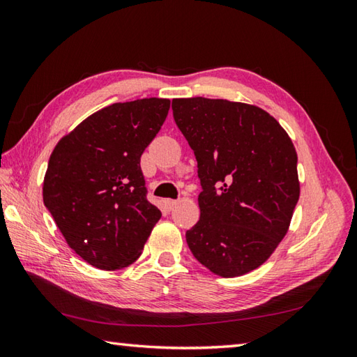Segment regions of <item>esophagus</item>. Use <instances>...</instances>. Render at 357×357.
Returning <instances> with one entry per match:
<instances>
[{
    "label": "esophagus",
    "mask_w": 357,
    "mask_h": 357,
    "mask_svg": "<svg viewBox=\"0 0 357 357\" xmlns=\"http://www.w3.org/2000/svg\"><path fill=\"white\" fill-rule=\"evenodd\" d=\"M164 206L169 208V210H172L173 207H176L178 206V201L176 199H165L164 201Z\"/></svg>",
    "instance_id": "obj_1"
}]
</instances>
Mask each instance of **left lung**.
<instances>
[{
	"label": "left lung",
	"mask_w": 357,
	"mask_h": 357,
	"mask_svg": "<svg viewBox=\"0 0 357 357\" xmlns=\"http://www.w3.org/2000/svg\"><path fill=\"white\" fill-rule=\"evenodd\" d=\"M174 123L198 161L201 218L185 239L204 267L242 276L275 252L299 199L298 153L270 113L245 102L176 98Z\"/></svg>",
	"instance_id": "obj_1"
}]
</instances>
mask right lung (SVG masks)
I'll list each match as a JSON object with an SVG mask.
<instances>
[{
  "mask_svg": "<svg viewBox=\"0 0 357 357\" xmlns=\"http://www.w3.org/2000/svg\"><path fill=\"white\" fill-rule=\"evenodd\" d=\"M170 100L115 102L86 118L53 149L43 201L67 244L100 270L133 264L161 218L147 201L141 155Z\"/></svg>",
  "mask_w": 357,
  "mask_h": 357,
  "instance_id": "add662e5",
  "label": "right lung"
}]
</instances>
